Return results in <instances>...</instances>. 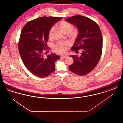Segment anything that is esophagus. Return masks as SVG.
<instances>
[{
    "mask_svg": "<svg viewBox=\"0 0 123 123\" xmlns=\"http://www.w3.org/2000/svg\"><path fill=\"white\" fill-rule=\"evenodd\" d=\"M67 56L66 55H62L61 56V58H67Z\"/></svg>",
    "mask_w": 123,
    "mask_h": 123,
    "instance_id": "34e87169",
    "label": "esophagus"
}]
</instances>
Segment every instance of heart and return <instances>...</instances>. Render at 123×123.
<instances>
[{"label":"heart","mask_w":123,"mask_h":123,"mask_svg":"<svg viewBox=\"0 0 123 123\" xmlns=\"http://www.w3.org/2000/svg\"><path fill=\"white\" fill-rule=\"evenodd\" d=\"M59 29L62 30L65 34H68L69 37L72 39H75L78 35V30L76 28H73L71 24L63 21L60 22L58 25ZM55 28L54 27H52L49 30L48 37L52 39L53 37ZM69 46V43L67 42H58L53 46L54 50L57 53L62 54L65 53Z\"/></svg>","instance_id":"obj_1"}]
</instances>
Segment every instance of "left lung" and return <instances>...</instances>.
<instances>
[{
  "label": "left lung",
  "instance_id": "1",
  "mask_svg": "<svg viewBox=\"0 0 123 123\" xmlns=\"http://www.w3.org/2000/svg\"><path fill=\"white\" fill-rule=\"evenodd\" d=\"M65 20L75 26L79 31L71 50L82 51L80 56H70L74 62L69 66V70L76 75H85L95 67L101 56L103 39L100 29L95 22L84 16H74Z\"/></svg>",
  "mask_w": 123,
  "mask_h": 123
}]
</instances>
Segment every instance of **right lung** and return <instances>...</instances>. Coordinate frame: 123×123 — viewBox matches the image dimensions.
I'll use <instances>...</instances> for the list:
<instances>
[{"mask_svg": "<svg viewBox=\"0 0 123 123\" xmlns=\"http://www.w3.org/2000/svg\"><path fill=\"white\" fill-rule=\"evenodd\" d=\"M62 18L42 17L31 20L22 30L18 42L20 55L27 69L33 75L43 78L55 70V62L60 57L52 53L44 56L48 50L50 29Z\"/></svg>", "mask_w": 123, "mask_h": 123, "instance_id": "right-lung-1", "label": "right lung"}]
</instances>
